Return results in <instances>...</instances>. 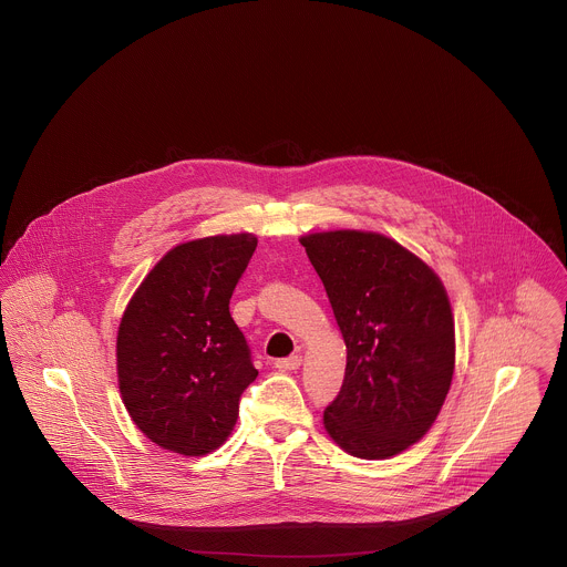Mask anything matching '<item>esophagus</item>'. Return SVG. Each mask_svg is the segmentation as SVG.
I'll return each mask as SVG.
<instances>
[{
    "label": "esophagus",
    "mask_w": 567,
    "mask_h": 567,
    "mask_svg": "<svg viewBox=\"0 0 567 567\" xmlns=\"http://www.w3.org/2000/svg\"><path fill=\"white\" fill-rule=\"evenodd\" d=\"M300 363H302V357H300V354H291V357H287V359H278L274 365H276L278 370H282V372H291V370H298Z\"/></svg>",
    "instance_id": "obj_1"
}]
</instances>
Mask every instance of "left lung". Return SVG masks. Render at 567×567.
I'll use <instances>...</instances> for the list:
<instances>
[{"instance_id":"obj_1","label":"left lung","mask_w":567,"mask_h":567,"mask_svg":"<svg viewBox=\"0 0 567 567\" xmlns=\"http://www.w3.org/2000/svg\"><path fill=\"white\" fill-rule=\"evenodd\" d=\"M324 282L346 374L324 427L343 452L383 460L434 425L455 365L447 291L436 271L396 240L361 229L300 238Z\"/></svg>"}]
</instances>
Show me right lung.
<instances>
[{"mask_svg":"<svg viewBox=\"0 0 567 567\" xmlns=\"http://www.w3.org/2000/svg\"><path fill=\"white\" fill-rule=\"evenodd\" d=\"M256 243L243 231L173 247L124 309L115 341L122 403L162 450L206 455L236 425L240 394L258 370L229 298Z\"/></svg>","mask_w":567,"mask_h":567,"instance_id":"obj_1","label":"right lung"}]
</instances>
